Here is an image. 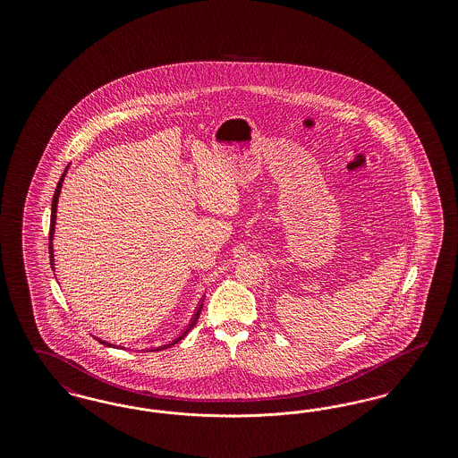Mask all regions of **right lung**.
Here are the masks:
<instances>
[{"mask_svg":"<svg viewBox=\"0 0 458 458\" xmlns=\"http://www.w3.org/2000/svg\"><path fill=\"white\" fill-rule=\"evenodd\" d=\"M65 172H64V174H62V178H60V182H58V185H56V191H55V196H53V204H51V225H49V259H51V266H53V262H55V259H53V233H55V223H56V204H58V197H60V192H62V183H64V180H65ZM200 309H202V305H199L197 307V312L194 314V318H192V323L189 325V327L183 331V335H180L176 340H174L172 344H168V345H163V347H157V349L154 350H165L168 349V347H172V345H174V344H178L192 327H194V325L197 323V319H199V314H200ZM98 342L99 344H103V345H108V347H114V345H111V344H106V342H103V340H99L98 338ZM118 349V347H116ZM153 352V350H151Z\"/></svg>","mask_w":458,"mask_h":458,"instance_id":"obj_1","label":"right lung"}]
</instances>
